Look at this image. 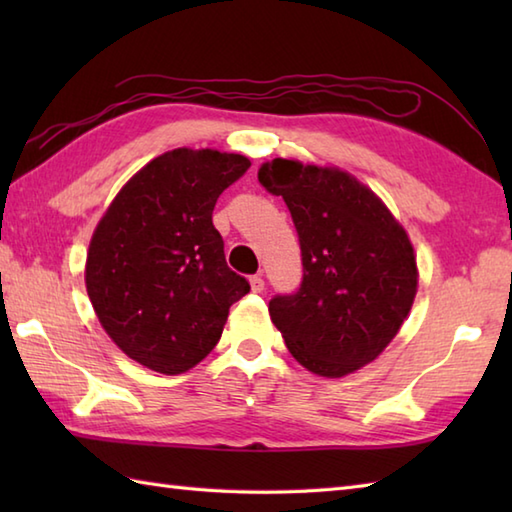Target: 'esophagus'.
I'll list each match as a JSON object with an SVG mask.
<instances>
[{
  "label": "esophagus",
  "mask_w": 512,
  "mask_h": 512,
  "mask_svg": "<svg viewBox=\"0 0 512 512\" xmlns=\"http://www.w3.org/2000/svg\"><path fill=\"white\" fill-rule=\"evenodd\" d=\"M250 290H253V292H262V290H264V279H262V275H253V277H250Z\"/></svg>",
  "instance_id": "esophagus-1"
}]
</instances>
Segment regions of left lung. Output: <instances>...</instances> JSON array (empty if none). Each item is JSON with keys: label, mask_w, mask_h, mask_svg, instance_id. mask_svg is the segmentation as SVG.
I'll return each mask as SVG.
<instances>
[{"label": "left lung", "mask_w": 512, "mask_h": 512, "mask_svg": "<svg viewBox=\"0 0 512 512\" xmlns=\"http://www.w3.org/2000/svg\"><path fill=\"white\" fill-rule=\"evenodd\" d=\"M257 178L284 198L299 235L301 284L268 303L290 354L328 378L372 363L416 297L418 270L407 233L345 171L275 158Z\"/></svg>", "instance_id": "1"}]
</instances>
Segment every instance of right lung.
I'll use <instances>...</instances> for the list:
<instances>
[{
    "label": "right lung",
    "mask_w": 512,
    "mask_h": 512,
    "mask_svg": "<svg viewBox=\"0 0 512 512\" xmlns=\"http://www.w3.org/2000/svg\"><path fill=\"white\" fill-rule=\"evenodd\" d=\"M248 167L246 156L215 149L167 151L125 184L96 226L85 286L105 332L136 363L187 372L248 295L213 226L217 198Z\"/></svg>",
    "instance_id": "add662e5"
}]
</instances>
